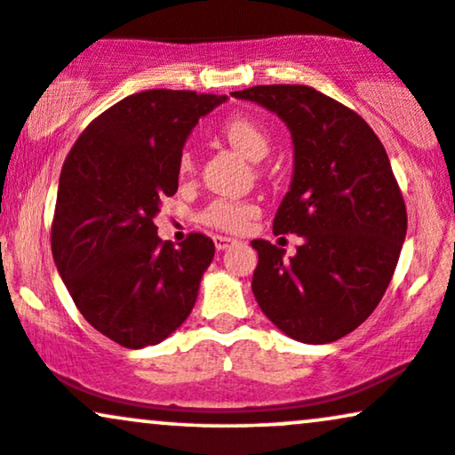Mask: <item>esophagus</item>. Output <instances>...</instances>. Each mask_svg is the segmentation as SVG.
Here are the masks:
<instances>
[{"mask_svg":"<svg viewBox=\"0 0 455 455\" xmlns=\"http://www.w3.org/2000/svg\"><path fill=\"white\" fill-rule=\"evenodd\" d=\"M212 240H215V247H217V251H226L228 247H232V244L236 243V240H234V238H228V236H215Z\"/></svg>","mask_w":455,"mask_h":455,"instance_id":"34e87169","label":"esophagus"}]
</instances>
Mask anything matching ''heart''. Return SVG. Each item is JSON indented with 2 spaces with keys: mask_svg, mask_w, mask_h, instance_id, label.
Listing matches in <instances>:
<instances>
[{
  "mask_svg": "<svg viewBox=\"0 0 455 455\" xmlns=\"http://www.w3.org/2000/svg\"><path fill=\"white\" fill-rule=\"evenodd\" d=\"M221 136L232 144L240 155L251 159V162H261L270 151V133L259 121L251 119L244 115H234L221 123ZM194 170V155L191 151H183L179 157V174L187 176ZM258 215V208L249 202L228 200L219 197L211 202L202 211V223L206 226L223 229V232H240L247 228V223Z\"/></svg>",
  "mask_w": 455,
  "mask_h": 455,
  "instance_id": "heart-1",
  "label": "heart"
}]
</instances>
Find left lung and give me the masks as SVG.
<instances>
[{
	"label": "left lung",
	"mask_w": 455,
	"mask_h": 455,
	"mask_svg": "<svg viewBox=\"0 0 455 455\" xmlns=\"http://www.w3.org/2000/svg\"><path fill=\"white\" fill-rule=\"evenodd\" d=\"M281 116L293 140V179L272 232L285 249L253 240L251 290L281 332L308 345L343 339L381 302L407 236V206L377 133L357 112L307 84L234 91Z\"/></svg>",
	"instance_id": "8db88e82"
}]
</instances>
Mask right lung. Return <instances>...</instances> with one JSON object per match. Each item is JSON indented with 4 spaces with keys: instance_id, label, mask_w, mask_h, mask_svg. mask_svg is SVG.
<instances>
[{
    "instance_id": "add662e5",
    "label": "right lung",
    "mask_w": 455,
    "mask_h": 455,
    "mask_svg": "<svg viewBox=\"0 0 455 455\" xmlns=\"http://www.w3.org/2000/svg\"><path fill=\"white\" fill-rule=\"evenodd\" d=\"M226 95L151 89L104 110L74 142L59 176L51 249L83 317L127 349L157 345L189 317L215 243L179 247L155 217L179 189V157L200 116Z\"/></svg>"
}]
</instances>
